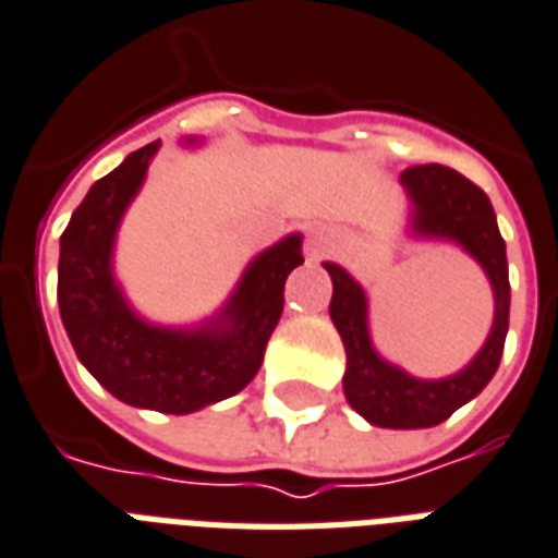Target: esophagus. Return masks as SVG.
I'll return each mask as SVG.
<instances>
[{"mask_svg":"<svg viewBox=\"0 0 558 558\" xmlns=\"http://www.w3.org/2000/svg\"><path fill=\"white\" fill-rule=\"evenodd\" d=\"M327 245H330V236L325 233V228H313V231L307 233V254L310 257H322L327 251Z\"/></svg>","mask_w":558,"mask_h":558,"instance_id":"esophagus-1","label":"esophagus"}]
</instances>
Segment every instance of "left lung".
Here are the masks:
<instances>
[{
	"label": "left lung",
	"instance_id": "1",
	"mask_svg": "<svg viewBox=\"0 0 558 558\" xmlns=\"http://www.w3.org/2000/svg\"><path fill=\"white\" fill-rule=\"evenodd\" d=\"M401 184L415 204L412 231L421 236H448L459 242L486 269L495 289V325L483 351L453 377L418 380L377 356L365 322V292L345 269H339L336 263H325L333 280L330 318L348 354V368L342 377L348 403L377 427L418 430L448 421L462 403L477 398L495 377L509 330V266L506 242L497 231L495 207L477 184L459 175L457 169L439 163L410 166L401 175Z\"/></svg>",
	"mask_w": 558,
	"mask_h": 558
}]
</instances>
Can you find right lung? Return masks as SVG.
Instances as JSON below:
<instances>
[{"label":"right lung","mask_w":558,"mask_h":558,"mask_svg":"<svg viewBox=\"0 0 558 558\" xmlns=\"http://www.w3.org/2000/svg\"><path fill=\"white\" fill-rule=\"evenodd\" d=\"M157 148L160 143H148L128 155L75 207L61 236L58 304L75 354L113 398L186 415L231 398L260 372L283 313V283L304 257L298 233L263 251L228 307L202 330H163L134 316L110 275V251Z\"/></svg>","instance_id":"obj_1"}]
</instances>
